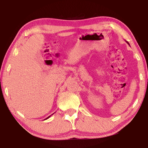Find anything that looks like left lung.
<instances>
[{"label": "left lung", "instance_id": "8db88e82", "mask_svg": "<svg viewBox=\"0 0 148 148\" xmlns=\"http://www.w3.org/2000/svg\"><path fill=\"white\" fill-rule=\"evenodd\" d=\"M127 44H128L129 45V46H130V44H129V42H127Z\"/></svg>", "mask_w": 148, "mask_h": 148}]
</instances>
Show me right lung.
Wrapping results in <instances>:
<instances>
[{
  "label": "right lung",
  "mask_w": 148,
  "mask_h": 148,
  "mask_svg": "<svg viewBox=\"0 0 148 148\" xmlns=\"http://www.w3.org/2000/svg\"><path fill=\"white\" fill-rule=\"evenodd\" d=\"M53 114H52V115H53ZM52 115H51V116H52ZM48 116V117H47V118H46V119H45L44 120H46V119H48V118H49V117H50V116Z\"/></svg>",
  "instance_id": "1"
}]
</instances>
